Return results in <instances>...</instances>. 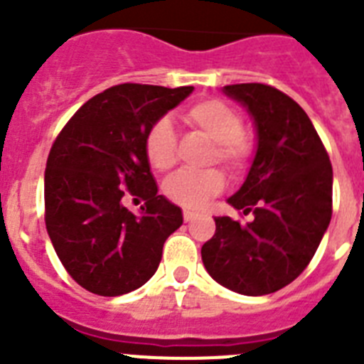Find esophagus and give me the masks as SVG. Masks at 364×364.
I'll list each match as a JSON object with an SVG mask.
<instances>
[{"label":"esophagus","instance_id":"34e87169","mask_svg":"<svg viewBox=\"0 0 364 364\" xmlns=\"http://www.w3.org/2000/svg\"><path fill=\"white\" fill-rule=\"evenodd\" d=\"M195 217H197V213H195V211H189V210L184 211V220L186 222H191Z\"/></svg>","mask_w":364,"mask_h":364}]
</instances>
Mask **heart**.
Listing matches in <instances>:
<instances>
[{"label": "heart", "instance_id": "1", "mask_svg": "<svg viewBox=\"0 0 364 364\" xmlns=\"http://www.w3.org/2000/svg\"><path fill=\"white\" fill-rule=\"evenodd\" d=\"M184 122L210 142L215 144L211 162H218L230 171L239 173L252 156V144L244 134V120L231 105L220 100H200L184 111ZM146 159L156 171H167L176 160V136L171 122L160 118L144 138ZM226 180L218 169L204 173L182 171L164 184V195L188 210H202L224 189Z\"/></svg>", "mask_w": 364, "mask_h": 364}]
</instances>
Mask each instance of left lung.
<instances>
[{
  "label": "left lung",
  "instance_id": "1",
  "mask_svg": "<svg viewBox=\"0 0 364 364\" xmlns=\"http://www.w3.org/2000/svg\"><path fill=\"white\" fill-rule=\"evenodd\" d=\"M222 91L246 107L255 125L252 167L228 198L255 218H215L202 262L218 284L257 297L284 288L310 264L332 218V164L308 114L288 95L264 83Z\"/></svg>",
  "mask_w": 364,
  "mask_h": 364
}]
</instances>
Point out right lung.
Masks as SVG:
<instances>
[{
	"mask_svg": "<svg viewBox=\"0 0 364 364\" xmlns=\"http://www.w3.org/2000/svg\"><path fill=\"white\" fill-rule=\"evenodd\" d=\"M193 87L122 83L82 105L58 134L45 167V226L58 259L82 288L104 297L146 284L182 210L159 195L144 138ZM146 200L140 215L124 193Z\"/></svg>",
	"mask_w": 364,
	"mask_h": 364,
	"instance_id": "right-lung-1",
	"label": "right lung"
}]
</instances>
